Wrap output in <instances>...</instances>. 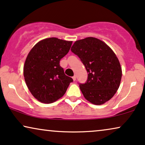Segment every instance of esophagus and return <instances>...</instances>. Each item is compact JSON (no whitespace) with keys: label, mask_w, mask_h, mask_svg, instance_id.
<instances>
[{"label":"esophagus","mask_w":145,"mask_h":145,"mask_svg":"<svg viewBox=\"0 0 145 145\" xmlns=\"http://www.w3.org/2000/svg\"><path fill=\"white\" fill-rule=\"evenodd\" d=\"M72 79H73V80H74V81L76 80V76H75V75H74V76H72Z\"/></svg>","instance_id":"1"}]
</instances>
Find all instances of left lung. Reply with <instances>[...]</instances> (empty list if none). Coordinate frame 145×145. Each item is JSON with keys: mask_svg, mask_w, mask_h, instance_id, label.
<instances>
[{"mask_svg": "<svg viewBox=\"0 0 145 145\" xmlns=\"http://www.w3.org/2000/svg\"><path fill=\"white\" fill-rule=\"evenodd\" d=\"M71 51L84 64L88 74L80 90L88 102L102 105L110 100L120 87L122 71L112 49L104 41L89 37L76 41Z\"/></svg>", "mask_w": 145, "mask_h": 145, "instance_id": "obj_1", "label": "left lung"}]
</instances>
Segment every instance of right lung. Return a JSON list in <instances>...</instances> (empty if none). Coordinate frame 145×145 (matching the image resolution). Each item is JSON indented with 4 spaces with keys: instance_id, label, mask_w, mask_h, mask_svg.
I'll return each instance as SVG.
<instances>
[{
    "instance_id": "add662e5",
    "label": "right lung",
    "mask_w": 145,
    "mask_h": 145,
    "mask_svg": "<svg viewBox=\"0 0 145 145\" xmlns=\"http://www.w3.org/2000/svg\"><path fill=\"white\" fill-rule=\"evenodd\" d=\"M72 43L56 37L47 38L37 43L27 55L24 76L29 90L39 102L51 104L59 100L73 81L59 65Z\"/></svg>"
}]
</instances>
